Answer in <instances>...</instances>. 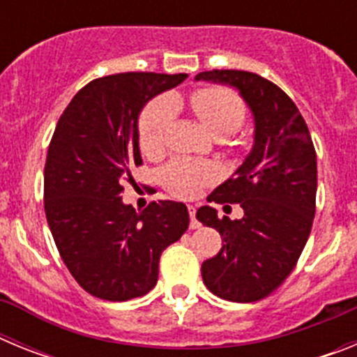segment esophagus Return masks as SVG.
I'll use <instances>...</instances> for the list:
<instances>
[{
  "label": "esophagus",
  "instance_id": "34e87169",
  "mask_svg": "<svg viewBox=\"0 0 357 357\" xmlns=\"http://www.w3.org/2000/svg\"><path fill=\"white\" fill-rule=\"evenodd\" d=\"M189 216H191V223H189V229H200V222L197 220V209L193 206H189Z\"/></svg>",
  "mask_w": 357,
  "mask_h": 357
}]
</instances>
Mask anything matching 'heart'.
I'll use <instances>...</instances> for the list:
<instances>
[{
    "instance_id": "obj_1",
    "label": "heart",
    "mask_w": 357,
    "mask_h": 357,
    "mask_svg": "<svg viewBox=\"0 0 357 357\" xmlns=\"http://www.w3.org/2000/svg\"><path fill=\"white\" fill-rule=\"evenodd\" d=\"M191 107L206 130L216 139L234 134L245 121L241 100L222 87H207L193 93ZM173 114L175 102L172 98H157L144 109L139 123V143L144 153H155L162 148ZM214 166L191 159H176L162 169L164 185L181 198H193L204 185L214 181Z\"/></svg>"
}]
</instances>
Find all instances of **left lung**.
Wrapping results in <instances>:
<instances>
[{
	"instance_id": "1",
	"label": "left lung",
	"mask_w": 357,
	"mask_h": 357,
	"mask_svg": "<svg viewBox=\"0 0 357 357\" xmlns=\"http://www.w3.org/2000/svg\"><path fill=\"white\" fill-rule=\"evenodd\" d=\"M232 87L254 119V144L238 169L207 200L241 204V220L220 218L211 206L197 220L222 236L223 247L202 264L211 293L230 302H255L291 273L307 243L317 202V153L291 98L248 71L214 69L195 82Z\"/></svg>"
}]
</instances>
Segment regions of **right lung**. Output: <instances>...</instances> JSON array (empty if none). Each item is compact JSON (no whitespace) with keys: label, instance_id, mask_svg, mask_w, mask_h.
I'll use <instances>...</instances> for the list:
<instances>
[{"label":"right lung","instance_id":"1","mask_svg":"<svg viewBox=\"0 0 357 357\" xmlns=\"http://www.w3.org/2000/svg\"><path fill=\"white\" fill-rule=\"evenodd\" d=\"M188 78L119 73L78 91L56 123L44 166V211L71 275L93 296L123 302L150 291L164 248L188 230L181 202L125 204V182L143 162L139 116L157 94Z\"/></svg>","mask_w":357,"mask_h":357}]
</instances>
